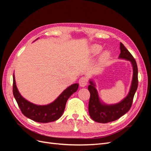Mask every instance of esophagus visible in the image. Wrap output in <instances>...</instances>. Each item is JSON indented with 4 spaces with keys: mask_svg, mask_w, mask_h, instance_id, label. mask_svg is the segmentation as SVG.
Listing matches in <instances>:
<instances>
[{
    "mask_svg": "<svg viewBox=\"0 0 151 151\" xmlns=\"http://www.w3.org/2000/svg\"><path fill=\"white\" fill-rule=\"evenodd\" d=\"M79 85L81 87H85L87 84H88V79L86 77H82L79 79Z\"/></svg>",
    "mask_w": 151,
    "mask_h": 151,
    "instance_id": "obj_1",
    "label": "esophagus"
}]
</instances>
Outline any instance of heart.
<instances>
[{
    "instance_id": "1",
    "label": "heart",
    "mask_w": 151,
    "mask_h": 151,
    "mask_svg": "<svg viewBox=\"0 0 151 151\" xmlns=\"http://www.w3.org/2000/svg\"><path fill=\"white\" fill-rule=\"evenodd\" d=\"M103 48L101 46V45H93L92 47H91V53H92L94 55H97L98 53H99L100 52H101V51L102 50ZM109 57V53L108 52H104L101 56V61L102 62H106L108 60V58Z\"/></svg>"
}]
</instances>
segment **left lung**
Returning a JSON list of instances; mask_svg holds the SVG:
<instances>
[{
  "label": "left lung",
  "instance_id": "obj_1",
  "mask_svg": "<svg viewBox=\"0 0 151 151\" xmlns=\"http://www.w3.org/2000/svg\"><path fill=\"white\" fill-rule=\"evenodd\" d=\"M119 58L131 62L133 67V77L129 93L120 102L113 104H106L100 101L98 91L93 80L89 81L88 90L90 92L89 113L92 119L98 123H106L118 120L130 109L135 93L138 87V68L136 61L123 43L120 44Z\"/></svg>",
  "mask_w": 151,
  "mask_h": 151
}]
</instances>
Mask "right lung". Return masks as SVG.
<instances>
[{"mask_svg": "<svg viewBox=\"0 0 151 151\" xmlns=\"http://www.w3.org/2000/svg\"><path fill=\"white\" fill-rule=\"evenodd\" d=\"M78 88L77 83L72 84L52 103L47 105H37L28 101L21 95L17 88L14 74H13V95L18 106L24 116L36 122L48 123L60 118L64 111L67 99L76 92Z\"/></svg>", "mask_w": 151, "mask_h": 151, "instance_id": "right-lung-1", "label": "right lung"}]
</instances>
